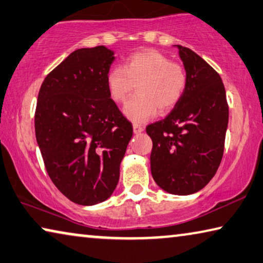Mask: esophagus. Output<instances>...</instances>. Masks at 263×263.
<instances>
[{"label": "esophagus", "mask_w": 263, "mask_h": 263, "mask_svg": "<svg viewBox=\"0 0 263 263\" xmlns=\"http://www.w3.org/2000/svg\"><path fill=\"white\" fill-rule=\"evenodd\" d=\"M144 131V127L138 123H133V132L135 133H141Z\"/></svg>", "instance_id": "obj_1"}]
</instances>
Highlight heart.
<instances>
[{"mask_svg": "<svg viewBox=\"0 0 263 263\" xmlns=\"http://www.w3.org/2000/svg\"><path fill=\"white\" fill-rule=\"evenodd\" d=\"M110 98L123 104L137 85L138 95L125 106L124 112L135 122H146L158 110H173L184 98L189 78L181 65L157 50H144L127 57L123 68L115 66L105 78Z\"/></svg>", "mask_w": 263, "mask_h": 263, "instance_id": "obj_1", "label": "heart"}]
</instances>
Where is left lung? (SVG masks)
<instances>
[{"label":"left lung","mask_w":263,"mask_h":263,"mask_svg":"<svg viewBox=\"0 0 263 263\" xmlns=\"http://www.w3.org/2000/svg\"><path fill=\"white\" fill-rule=\"evenodd\" d=\"M189 84L184 98L165 119L147 125L151 172L171 194L203 189L218 171L228 125L226 91L220 74L201 57L178 45Z\"/></svg>","instance_id":"8db88e82"}]
</instances>
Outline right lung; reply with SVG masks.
<instances>
[{"instance_id":"obj_1","label":"right lung","mask_w":263,"mask_h":263,"mask_svg":"<svg viewBox=\"0 0 263 263\" xmlns=\"http://www.w3.org/2000/svg\"><path fill=\"white\" fill-rule=\"evenodd\" d=\"M114 60L104 45L76 50L44 78L37 98L35 133L45 168L78 205L114 193L133 133L106 89Z\"/></svg>"}]
</instances>
